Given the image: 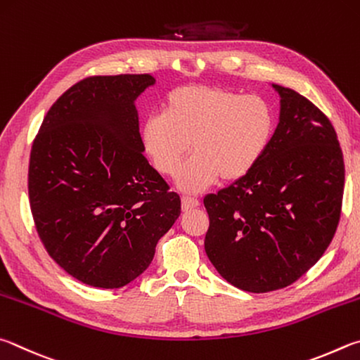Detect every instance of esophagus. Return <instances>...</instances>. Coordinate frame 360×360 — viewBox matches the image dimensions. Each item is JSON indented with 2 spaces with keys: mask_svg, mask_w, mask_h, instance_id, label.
Segmentation results:
<instances>
[{
  "mask_svg": "<svg viewBox=\"0 0 360 360\" xmlns=\"http://www.w3.org/2000/svg\"><path fill=\"white\" fill-rule=\"evenodd\" d=\"M198 205H199V200L196 198H190V196L181 198V209H184L185 212L191 210V209H196Z\"/></svg>",
  "mask_w": 360,
  "mask_h": 360,
  "instance_id": "1",
  "label": "esophagus"
}]
</instances>
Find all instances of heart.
<instances>
[{
    "label": "heart",
    "instance_id": "b5f03b06",
    "mask_svg": "<svg viewBox=\"0 0 360 360\" xmlns=\"http://www.w3.org/2000/svg\"><path fill=\"white\" fill-rule=\"evenodd\" d=\"M275 113L266 99L217 86H181L169 94L164 113L143 120L139 139L158 172L179 175V186L198 193L247 176L266 155L275 134Z\"/></svg>",
    "mask_w": 360,
    "mask_h": 360
}]
</instances>
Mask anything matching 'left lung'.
I'll use <instances>...</instances> for the list:
<instances>
[{
    "instance_id": "left-lung-1",
    "label": "left lung",
    "mask_w": 360,
    "mask_h": 360,
    "mask_svg": "<svg viewBox=\"0 0 360 360\" xmlns=\"http://www.w3.org/2000/svg\"><path fill=\"white\" fill-rule=\"evenodd\" d=\"M280 123L251 172L204 198V247L226 281L248 292L286 288L329 247L342 215L345 162L330 120L291 88Z\"/></svg>"
}]
</instances>
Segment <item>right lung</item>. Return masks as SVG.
Here are the masks:
<instances>
[{
	"mask_svg": "<svg viewBox=\"0 0 360 360\" xmlns=\"http://www.w3.org/2000/svg\"><path fill=\"white\" fill-rule=\"evenodd\" d=\"M150 74L93 75L55 101L30 153L28 194L44 248L85 285L115 289L150 266L180 198L150 166L136 98Z\"/></svg>",
	"mask_w": 360,
	"mask_h": 360,
	"instance_id": "right-lung-1",
	"label": "right lung"
}]
</instances>
